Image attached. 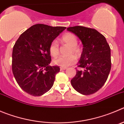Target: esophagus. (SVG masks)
I'll list each match as a JSON object with an SVG mask.
<instances>
[{
	"mask_svg": "<svg viewBox=\"0 0 124 124\" xmlns=\"http://www.w3.org/2000/svg\"><path fill=\"white\" fill-rule=\"evenodd\" d=\"M67 69V67H60V70H66Z\"/></svg>",
	"mask_w": 124,
	"mask_h": 124,
	"instance_id": "1",
	"label": "esophagus"
}]
</instances>
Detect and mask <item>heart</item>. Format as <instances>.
<instances>
[{
  "label": "heart",
  "instance_id": "b5f03b06",
  "mask_svg": "<svg viewBox=\"0 0 124 124\" xmlns=\"http://www.w3.org/2000/svg\"><path fill=\"white\" fill-rule=\"evenodd\" d=\"M61 41L70 46L68 56H60L55 59L53 61L56 65L62 67H67L76 62V57L71 54H73L76 57H79L81 54V49L77 45L78 39L75 34L72 33H66L61 38ZM49 51L51 55L55 57L59 54V46L56 41H53L49 47Z\"/></svg>",
  "mask_w": 124,
  "mask_h": 124
}]
</instances>
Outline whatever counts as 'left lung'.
Returning a JSON list of instances; mask_svg holds the SVG:
<instances>
[{
    "mask_svg": "<svg viewBox=\"0 0 124 124\" xmlns=\"http://www.w3.org/2000/svg\"><path fill=\"white\" fill-rule=\"evenodd\" d=\"M67 30L76 35L83 45L78 67L84 70H76L71 85L83 95L94 93L102 87L110 72V47L105 37L94 29L74 26Z\"/></svg>",
    "mask_w": 124,
    "mask_h": 124,
    "instance_id": "left-lung-1",
    "label": "left lung"
}]
</instances>
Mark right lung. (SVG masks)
<instances>
[{
	"label": "right lung",
	"instance_id": "obj_1",
	"mask_svg": "<svg viewBox=\"0 0 124 124\" xmlns=\"http://www.w3.org/2000/svg\"><path fill=\"white\" fill-rule=\"evenodd\" d=\"M66 29L42 24L23 32L13 46L12 71L21 88L33 96H41L51 89L58 66H49L51 43Z\"/></svg>",
	"mask_w": 124,
	"mask_h": 124
}]
</instances>
